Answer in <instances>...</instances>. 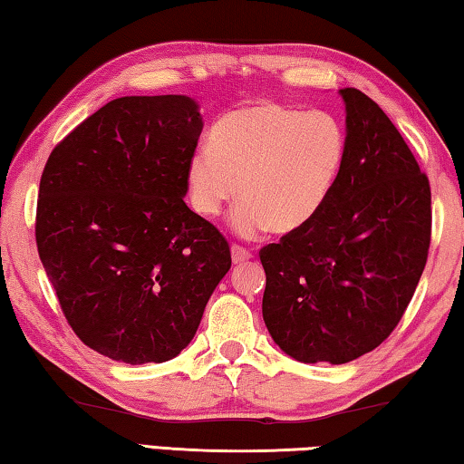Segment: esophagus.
<instances>
[{
	"mask_svg": "<svg viewBox=\"0 0 464 464\" xmlns=\"http://www.w3.org/2000/svg\"><path fill=\"white\" fill-rule=\"evenodd\" d=\"M249 257H251L249 249H246L243 246H231V260H233V264H243V262H247Z\"/></svg>",
	"mask_w": 464,
	"mask_h": 464,
	"instance_id": "1",
	"label": "esophagus"
}]
</instances>
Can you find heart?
I'll return each mask as SVG.
<instances>
[{"label": "heart", "instance_id": "obj_1", "mask_svg": "<svg viewBox=\"0 0 464 464\" xmlns=\"http://www.w3.org/2000/svg\"><path fill=\"white\" fill-rule=\"evenodd\" d=\"M345 160V130L325 110L282 104L233 110L192 155L188 184L196 213L213 218L239 196L233 227L241 237L264 229H303L324 208Z\"/></svg>", "mask_w": 464, "mask_h": 464}]
</instances>
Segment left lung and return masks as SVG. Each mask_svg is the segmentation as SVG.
I'll list each match as a JSON object with an SVG mask.
<instances>
[{"label":"left lung","instance_id":"obj_1","mask_svg":"<svg viewBox=\"0 0 464 464\" xmlns=\"http://www.w3.org/2000/svg\"><path fill=\"white\" fill-rule=\"evenodd\" d=\"M345 102V160L317 217L260 249L262 313L298 362L345 364L401 321L426 268L430 179L374 100Z\"/></svg>","mask_w":464,"mask_h":464}]
</instances>
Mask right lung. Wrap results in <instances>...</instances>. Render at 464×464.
Wrapping results in <instances>:
<instances>
[{"label":"right lung","instance_id":"add662e5","mask_svg":"<svg viewBox=\"0 0 464 464\" xmlns=\"http://www.w3.org/2000/svg\"><path fill=\"white\" fill-rule=\"evenodd\" d=\"M200 132L192 98L124 96L46 160L38 256L75 335L112 360L176 358L231 268L221 231L184 202Z\"/></svg>","mask_w":464,"mask_h":464}]
</instances>
